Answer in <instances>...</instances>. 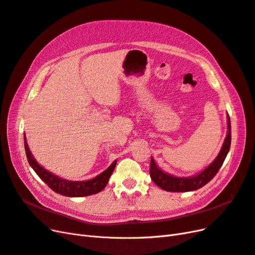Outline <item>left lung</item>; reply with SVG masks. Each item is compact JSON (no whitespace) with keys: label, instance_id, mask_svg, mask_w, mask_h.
Listing matches in <instances>:
<instances>
[{"label":"left lung","instance_id":"8db88e82","mask_svg":"<svg viewBox=\"0 0 255 255\" xmlns=\"http://www.w3.org/2000/svg\"><path fill=\"white\" fill-rule=\"evenodd\" d=\"M231 146V121L228 115V135L223 142L220 153L213 163L208 166L205 170L198 175L191 176V177H175L172 175H169L161 171L160 169L156 166L155 161L151 158V165H150V176L152 181L155 183L158 187L164 189L166 191H172V192H183V191H192L197 190L199 188L203 187L213 177L217 174L220 167L222 166L223 161H225L228 152Z\"/></svg>","mask_w":255,"mask_h":255}]
</instances>
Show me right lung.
Wrapping results in <instances>:
<instances>
[{
  "label": "right lung",
  "mask_w": 255,
  "mask_h": 255,
  "mask_svg": "<svg viewBox=\"0 0 255 255\" xmlns=\"http://www.w3.org/2000/svg\"><path fill=\"white\" fill-rule=\"evenodd\" d=\"M26 138H24V148L26 152V157L28 160V164L32 166L34 171L38 174V176L48 185V186L53 190L66 197H86L90 195L98 194L101 190H103L109 183L110 177L114 171V169L117 164V160L103 171L101 174L94 177L92 180L88 181H68L65 179L51 173L47 169H44L42 166L37 163L32 153L29 151V148L26 142Z\"/></svg>",
  "instance_id": "right-lung-1"
}]
</instances>
